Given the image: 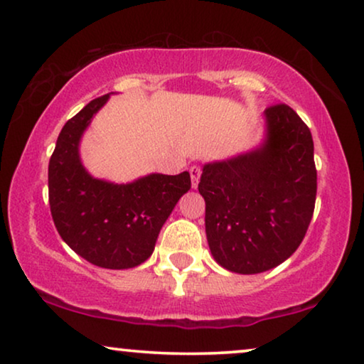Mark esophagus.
<instances>
[{"instance_id":"34e87169","label":"esophagus","mask_w":364,"mask_h":364,"mask_svg":"<svg viewBox=\"0 0 364 364\" xmlns=\"http://www.w3.org/2000/svg\"><path fill=\"white\" fill-rule=\"evenodd\" d=\"M191 178H192V187L197 188L198 186V181H200V176H202V168L198 166H192L191 167Z\"/></svg>"}]
</instances>
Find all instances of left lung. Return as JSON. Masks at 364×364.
<instances>
[{
    "label": "left lung",
    "instance_id": "8db88e82",
    "mask_svg": "<svg viewBox=\"0 0 364 364\" xmlns=\"http://www.w3.org/2000/svg\"><path fill=\"white\" fill-rule=\"evenodd\" d=\"M267 137L255 151L205 164V233L218 265L253 275L291 257L316 200L311 132L287 104L265 109Z\"/></svg>",
    "mask_w": 364,
    "mask_h": 364
}]
</instances>
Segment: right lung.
Wrapping results in <instances>:
<instances>
[{"instance_id": "add662e5", "label": "right lung", "mask_w": 364, "mask_h": 364, "mask_svg": "<svg viewBox=\"0 0 364 364\" xmlns=\"http://www.w3.org/2000/svg\"><path fill=\"white\" fill-rule=\"evenodd\" d=\"M109 94L94 99L64 124L49 159V207L59 235L77 255L111 270L134 268L152 255L159 232L191 173H151L131 183L94 178L79 157V142Z\"/></svg>"}]
</instances>
